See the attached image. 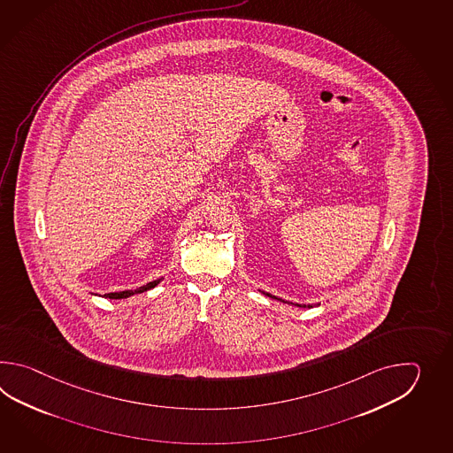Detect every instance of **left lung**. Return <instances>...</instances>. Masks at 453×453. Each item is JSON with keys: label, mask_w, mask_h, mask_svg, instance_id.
<instances>
[{"label": "left lung", "mask_w": 453, "mask_h": 453, "mask_svg": "<svg viewBox=\"0 0 453 453\" xmlns=\"http://www.w3.org/2000/svg\"><path fill=\"white\" fill-rule=\"evenodd\" d=\"M262 293H264V291H262ZM264 295H267L269 298L279 299V301H283V299L277 298V296H273V295H270V293H264ZM283 303H288V301H283ZM296 306H299V304H296ZM299 308H306V306H299ZM308 308H312V306L309 304Z\"/></svg>", "instance_id": "left-lung-1"}]
</instances>
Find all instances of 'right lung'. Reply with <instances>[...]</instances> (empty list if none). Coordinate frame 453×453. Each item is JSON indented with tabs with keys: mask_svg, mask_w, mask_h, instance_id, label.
<instances>
[{
	"mask_svg": "<svg viewBox=\"0 0 453 453\" xmlns=\"http://www.w3.org/2000/svg\"><path fill=\"white\" fill-rule=\"evenodd\" d=\"M162 281V279L154 280V281H150V283H147L144 287H139V288L135 289H125V291H116V293H106L104 295L105 298L110 299H125L129 298V296H133V295H137V293H144L147 289H152L154 287H157L158 283Z\"/></svg>",
	"mask_w": 453,
	"mask_h": 453,
	"instance_id": "1",
	"label": "right lung"
}]
</instances>
